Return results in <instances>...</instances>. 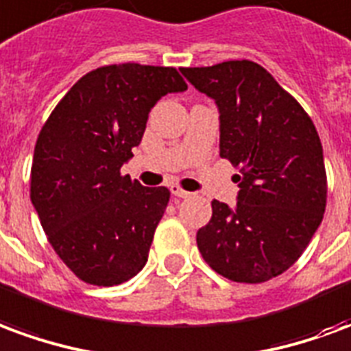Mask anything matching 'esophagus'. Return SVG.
<instances>
[{
	"instance_id": "34e87169",
	"label": "esophagus",
	"mask_w": 351,
	"mask_h": 351,
	"mask_svg": "<svg viewBox=\"0 0 351 351\" xmlns=\"http://www.w3.org/2000/svg\"><path fill=\"white\" fill-rule=\"evenodd\" d=\"M171 193H173V195H175V197H180V199H188V197H191V193H190V191L182 190V188H180V186H176V184H173V186H171Z\"/></svg>"
}]
</instances>
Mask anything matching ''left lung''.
Masks as SVG:
<instances>
[{
    "mask_svg": "<svg viewBox=\"0 0 351 351\" xmlns=\"http://www.w3.org/2000/svg\"><path fill=\"white\" fill-rule=\"evenodd\" d=\"M220 112V156L241 169L237 205L213 201L197 231L210 269L259 284L301 258L324 220V148L304 108L261 65L233 60L180 69Z\"/></svg>",
    "mask_w": 351,
    "mask_h": 351,
    "instance_id": "obj_1",
    "label": "left lung"
}]
</instances>
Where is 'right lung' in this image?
<instances>
[{
	"instance_id": "obj_1",
	"label": "right lung",
	"mask_w": 351,
	"mask_h": 351,
	"mask_svg": "<svg viewBox=\"0 0 351 351\" xmlns=\"http://www.w3.org/2000/svg\"><path fill=\"white\" fill-rule=\"evenodd\" d=\"M184 90L173 67L107 65L84 75L43 125L32 203L54 252L88 284H122L148 261L171 193L141 186L120 167L133 158L154 105Z\"/></svg>"
}]
</instances>
